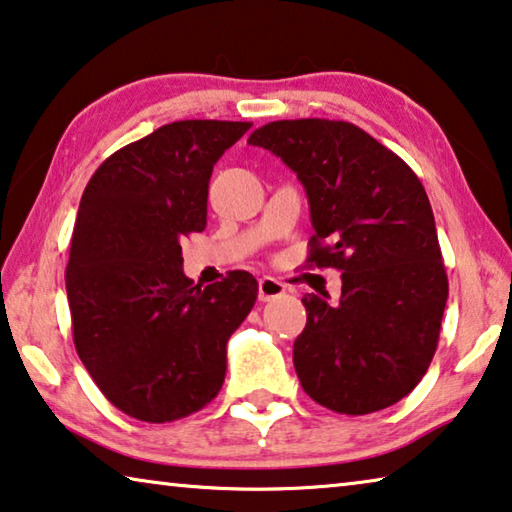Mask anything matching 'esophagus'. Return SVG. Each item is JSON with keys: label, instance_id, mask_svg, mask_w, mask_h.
Wrapping results in <instances>:
<instances>
[{"label": "esophagus", "instance_id": "34e87169", "mask_svg": "<svg viewBox=\"0 0 512 512\" xmlns=\"http://www.w3.org/2000/svg\"><path fill=\"white\" fill-rule=\"evenodd\" d=\"M287 287L282 285L280 280L271 278V275H264L262 280H259V300H273V298H280L285 296Z\"/></svg>", "mask_w": 512, "mask_h": 512}]
</instances>
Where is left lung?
<instances>
[{"mask_svg":"<svg viewBox=\"0 0 512 512\" xmlns=\"http://www.w3.org/2000/svg\"><path fill=\"white\" fill-rule=\"evenodd\" d=\"M248 143L271 150L305 186L307 264L342 271L337 305L303 296L300 385L339 415L389 408L428 371L449 296L424 186L399 154L344 120H275Z\"/></svg>","mask_w":512,"mask_h":512,"instance_id":"obj_1","label":"left lung"}]
</instances>
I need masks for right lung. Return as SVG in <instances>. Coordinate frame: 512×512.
I'll return each mask as SVG.
<instances>
[{
    "mask_svg": "<svg viewBox=\"0 0 512 512\" xmlns=\"http://www.w3.org/2000/svg\"><path fill=\"white\" fill-rule=\"evenodd\" d=\"M250 127L177 120L113 152L86 184L66 269L72 339L129 417L166 424L221 392L227 339L253 310L257 280L230 271L193 285L182 239L205 230L214 164Z\"/></svg>",
    "mask_w": 512,
    "mask_h": 512,
    "instance_id": "obj_1",
    "label": "right lung"
}]
</instances>
